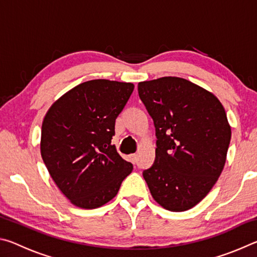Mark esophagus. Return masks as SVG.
Segmentation results:
<instances>
[{
  "label": "esophagus",
  "mask_w": 257,
  "mask_h": 257,
  "mask_svg": "<svg viewBox=\"0 0 257 257\" xmlns=\"http://www.w3.org/2000/svg\"><path fill=\"white\" fill-rule=\"evenodd\" d=\"M129 159H130V161H132L133 163H136V161H137V154H130V155H129Z\"/></svg>",
  "instance_id": "1"
}]
</instances>
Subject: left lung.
<instances>
[{
	"label": "left lung",
	"mask_w": 257,
	"mask_h": 257,
	"mask_svg": "<svg viewBox=\"0 0 257 257\" xmlns=\"http://www.w3.org/2000/svg\"><path fill=\"white\" fill-rule=\"evenodd\" d=\"M153 118L155 162L143 172L155 202L172 212L194 207L210 193L227 160L231 127L214 94L184 78L138 84Z\"/></svg>",
	"instance_id": "left-lung-1"
}]
</instances>
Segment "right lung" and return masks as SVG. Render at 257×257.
<instances>
[{
	"instance_id": "obj_1",
	"label": "right lung",
	"mask_w": 257,
	"mask_h": 257,
	"mask_svg": "<svg viewBox=\"0 0 257 257\" xmlns=\"http://www.w3.org/2000/svg\"><path fill=\"white\" fill-rule=\"evenodd\" d=\"M132 82L85 81L52 104L42 124L41 154L52 179L73 205L92 210L110 202L133 164L112 145L115 119Z\"/></svg>"
}]
</instances>
